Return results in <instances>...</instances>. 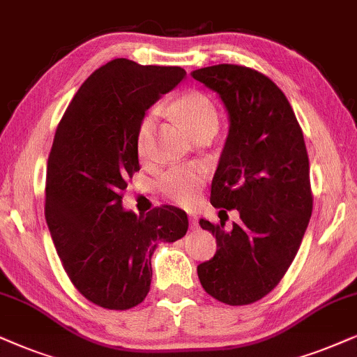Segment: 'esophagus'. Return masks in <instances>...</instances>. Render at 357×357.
Segmentation results:
<instances>
[{"instance_id":"obj_1","label":"esophagus","mask_w":357,"mask_h":357,"mask_svg":"<svg viewBox=\"0 0 357 357\" xmlns=\"http://www.w3.org/2000/svg\"><path fill=\"white\" fill-rule=\"evenodd\" d=\"M197 227H199V220H197V215L189 214V229H191V231H196Z\"/></svg>"}]
</instances>
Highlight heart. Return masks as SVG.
I'll use <instances>...</instances> for the list:
<instances>
[{
  "mask_svg": "<svg viewBox=\"0 0 357 357\" xmlns=\"http://www.w3.org/2000/svg\"><path fill=\"white\" fill-rule=\"evenodd\" d=\"M176 115L184 121L194 137L207 130L218 132L219 114L214 102L202 92H188L176 98L173 103ZM156 123V110H150L143 115L137 132V150L142 158H148L151 151L153 130ZM206 181L204 169L199 166H178L158 179V191L165 199L174 204L189 207L199 197V192Z\"/></svg>",
  "mask_w": 357,
  "mask_h": 357,
  "instance_id": "obj_1",
  "label": "heart"
}]
</instances>
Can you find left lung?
Returning <instances> with one entry per match:
<instances>
[{
  "label": "left lung",
  "mask_w": 357,
  "mask_h": 357,
  "mask_svg": "<svg viewBox=\"0 0 357 357\" xmlns=\"http://www.w3.org/2000/svg\"><path fill=\"white\" fill-rule=\"evenodd\" d=\"M192 77L219 93L231 119L211 204L241 215L229 231L222 219L199 220L218 250L197 265V277L212 298L250 305L278 285L308 227L313 192L303 132L285 93L259 70L219 64Z\"/></svg>",
  "instance_id": "8db88e82"
}]
</instances>
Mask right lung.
Returning a JSON list of instances; mask_svg holds the SVG:
<instances>
[{
    "label": "right lung",
    "mask_w": 357,
    "mask_h": 357,
    "mask_svg": "<svg viewBox=\"0 0 357 357\" xmlns=\"http://www.w3.org/2000/svg\"><path fill=\"white\" fill-rule=\"evenodd\" d=\"M186 75L181 67L114 59L80 85L59 121L47 160L46 222L67 277L93 305L130 310L146 298L151 255L188 231L186 212L121 207L139 169L145 112Z\"/></svg>",
    "instance_id": "1"
}]
</instances>
